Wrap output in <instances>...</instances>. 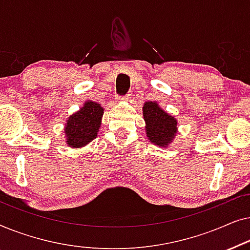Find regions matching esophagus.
Masks as SVG:
<instances>
[{
    "label": "esophagus",
    "instance_id": "obj_1",
    "mask_svg": "<svg viewBox=\"0 0 250 250\" xmlns=\"http://www.w3.org/2000/svg\"><path fill=\"white\" fill-rule=\"evenodd\" d=\"M118 99H119V100H121V101H128L129 99H131V95L126 94V95H124V97H119Z\"/></svg>",
    "mask_w": 250,
    "mask_h": 250
}]
</instances>
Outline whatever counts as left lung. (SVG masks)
<instances>
[{
    "mask_svg": "<svg viewBox=\"0 0 250 250\" xmlns=\"http://www.w3.org/2000/svg\"><path fill=\"white\" fill-rule=\"evenodd\" d=\"M142 110L149 141L160 148L168 146L176 138L177 119L162 109L157 101L146 102Z\"/></svg>",
    "mask_w": 250,
    "mask_h": 250,
    "instance_id": "obj_1",
    "label": "left lung"
}]
</instances>
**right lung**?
Returning a JSON list of instances; mask_svg holds the SVG:
<instances>
[{"mask_svg":"<svg viewBox=\"0 0 250 250\" xmlns=\"http://www.w3.org/2000/svg\"><path fill=\"white\" fill-rule=\"evenodd\" d=\"M104 109L100 104L87 100L80 110L71 114L64 124L66 143L70 148H83L98 136Z\"/></svg>","mask_w":250,"mask_h":250,"instance_id":"right-lung-1","label":"right lung"}]
</instances>
